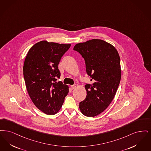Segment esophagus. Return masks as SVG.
Wrapping results in <instances>:
<instances>
[{"instance_id":"esophagus-1","label":"esophagus","mask_w":151,"mask_h":151,"mask_svg":"<svg viewBox=\"0 0 151 151\" xmlns=\"http://www.w3.org/2000/svg\"><path fill=\"white\" fill-rule=\"evenodd\" d=\"M77 87V85H76V84H74V85H73L71 86V87H72V89H75Z\"/></svg>"}]
</instances>
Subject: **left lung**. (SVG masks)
<instances>
[{
	"label": "left lung",
	"instance_id": "1",
	"mask_svg": "<svg viewBox=\"0 0 151 151\" xmlns=\"http://www.w3.org/2000/svg\"><path fill=\"white\" fill-rule=\"evenodd\" d=\"M74 50L85 59L86 72L91 84L85 85L87 96L79 103V109L92 117L104 111L116 93L121 78L117 50L104 40L93 39L76 45Z\"/></svg>",
	"mask_w": 151,
	"mask_h": 151
}]
</instances>
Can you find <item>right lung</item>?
Returning a JSON list of instances; mask_svg holds the SVG:
<instances>
[{"mask_svg": "<svg viewBox=\"0 0 151 151\" xmlns=\"http://www.w3.org/2000/svg\"><path fill=\"white\" fill-rule=\"evenodd\" d=\"M70 46L42 40L26 55L23 66L26 89L34 104L46 114L57 113L69 92V86L56 82V77H60L58 65Z\"/></svg>", "mask_w": 151, "mask_h": 151, "instance_id": "1", "label": "right lung"}]
</instances>
